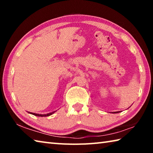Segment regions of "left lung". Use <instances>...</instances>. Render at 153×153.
Listing matches in <instances>:
<instances>
[{
	"label": "left lung",
	"instance_id": "1",
	"mask_svg": "<svg viewBox=\"0 0 153 153\" xmlns=\"http://www.w3.org/2000/svg\"><path fill=\"white\" fill-rule=\"evenodd\" d=\"M119 112H120V111H119ZM119 112L117 111V112H114L113 113H119Z\"/></svg>",
	"mask_w": 153,
	"mask_h": 153
}]
</instances>
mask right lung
I'll list each match as a JSON object with an SVG mask.
<instances>
[{
    "label": "right lung",
    "instance_id": "1",
    "mask_svg": "<svg viewBox=\"0 0 153 153\" xmlns=\"http://www.w3.org/2000/svg\"><path fill=\"white\" fill-rule=\"evenodd\" d=\"M55 111H54V112H52L50 113H48V114H45V115H41V114H37V113H30V114H32V115H35V116H38V117H46V116H49L52 115V114L55 113Z\"/></svg>",
    "mask_w": 153,
    "mask_h": 153
}]
</instances>
